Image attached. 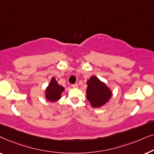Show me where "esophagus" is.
Returning a JSON list of instances; mask_svg holds the SVG:
<instances>
[{
    "label": "esophagus",
    "mask_w": 154,
    "mask_h": 154,
    "mask_svg": "<svg viewBox=\"0 0 154 154\" xmlns=\"http://www.w3.org/2000/svg\"><path fill=\"white\" fill-rule=\"evenodd\" d=\"M71 87L73 88H77L79 87V85H78L77 83H75V84H73V85H71Z\"/></svg>",
    "instance_id": "obj_1"
}]
</instances>
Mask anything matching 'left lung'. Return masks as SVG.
<instances>
[{
  "instance_id": "obj_1",
  "label": "left lung",
  "mask_w": 154,
  "mask_h": 154,
  "mask_svg": "<svg viewBox=\"0 0 154 154\" xmlns=\"http://www.w3.org/2000/svg\"><path fill=\"white\" fill-rule=\"evenodd\" d=\"M88 88L86 90V97L91 106L94 108H100L109 102L112 92L97 76H92L87 81Z\"/></svg>"
}]
</instances>
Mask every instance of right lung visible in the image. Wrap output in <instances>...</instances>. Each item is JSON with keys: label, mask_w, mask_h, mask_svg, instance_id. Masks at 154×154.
<instances>
[{"label": "right lung", "mask_w": 154, "mask_h": 154, "mask_svg": "<svg viewBox=\"0 0 154 154\" xmlns=\"http://www.w3.org/2000/svg\"><path fill=\"white\" fill-rule=\"evenodd\" d=\"M64 90V88L59 85L54 77H52L50 82V84L46 88L45 97L50 102H54L61 98L62 93Z\"/></svg>", "instance_id": "right-lung-1"}]
</instances>
